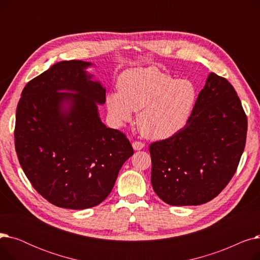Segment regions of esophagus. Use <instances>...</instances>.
<instances>
[{"label": "esophagus", "mask_w": 260, "mask_h": 260, "mask_svg": "<svg viewBox=\"0 0 260 260\" xmlns=\"http://www.w3.org/2000/svg\"><path fill=\"white\" fill-rule=\"evenodd\" d=\"M144 146H145V144L143 142H140V141H134L133 142V147H134L135 151H140V149H142Z\"/></svg>", "instance_id": "obj_1"}]
</instances>
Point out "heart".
I'll use <instances>...</instances> for the list:
<instances>
[{"mask_svg":"<svg viewBox=\"0 0 260 260\" xmlns=\"http://www.w3.org/2000/svg\"><path fill=\"white\" fill-rule=\"evenodd\" d=\"M119 92L107 97L109 116L117 123L132 119L138 111L137 125L149 139H167L184 127L194 109L197 90L186 79L177 80L156 67L123 74Z\"/></svg>","mask_w":260,"mask_h":260,"instance_id":"heart-1","label":"heart"}]
</instances>
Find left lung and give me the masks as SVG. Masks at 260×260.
Here are the masks:
<instances>
[{
  "label": "left lung",
  "mask_w": 260,
  "mask_h": 260,
  "mask_svg": "<svg viewBox=\"0 0 260 260\" xmlns=\"http://www.w3.org/2000/svg\"><path fill=\"white\" fill-rule=\"evenodd\" d=\"M247 131L234 87L211 73L184 127L149 145L155 193L171 206H199L219 195L237 170Z\"/></svg>",
  "instance_id": "left-lung-1"
}]
</instances>
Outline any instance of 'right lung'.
Listing matches in <instances>:
<instances>
[{
  "mask_svg": "<svg viewBox=\"0 0 260 260\" xmlns=\"http://www.w3.org/2000/svg\"><path fill=\"white\" fill-rule=\"evenodd\" d=\"M91 63L62 61L26 84L17 107L15 145L37 192L54 206L84 210L112 192L134 154L126 136L101 122L105 88L91 81Z\"/></svg>",
  "mask_w": 260,
  "mask_h": 260,
  "instance_id": "add662e5",
  "label": "right lung"
}]
</instances>
